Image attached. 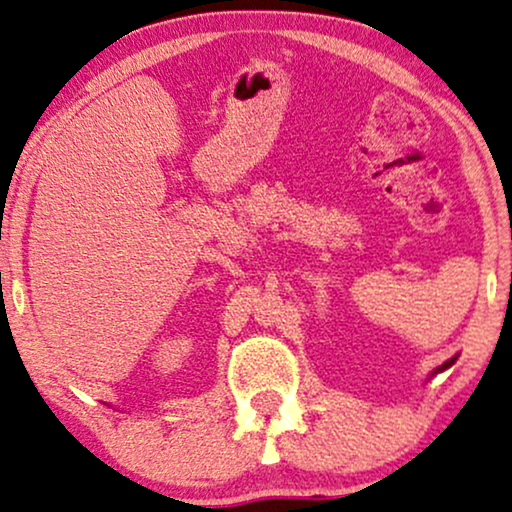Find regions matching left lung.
Here are the masks:
<instances>
[{
  "label": "left lung",
  "instance_id": "obj_1",
  "mask_svg": "<svg viewBox=\"0 0 512 512\" xmlns=\"http://www.w3.org/2000/svg\"><path fill=\"white\" fill-rule=\"evenodd\" d=\"M454 361H456V357H454V359H449V361H446V364H442V366H439V368H437V371H444V368H449L451 364H454Z\"/></svg>",
  "mask_w": 512,
  "mask_h": 512
}]
</instances>
